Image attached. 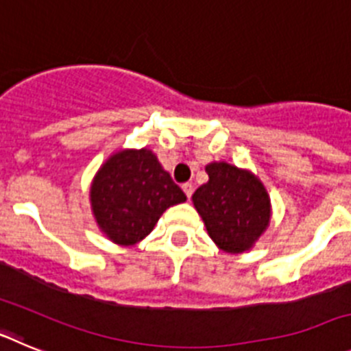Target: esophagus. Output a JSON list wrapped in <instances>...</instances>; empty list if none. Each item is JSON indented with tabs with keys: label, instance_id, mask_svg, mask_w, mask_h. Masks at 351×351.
<instances>
[{
	"label": "esophagus",
	"instance_id": "1",
	"mask_svg": "<svg viewBox=\"0 0 351 351\" xmlns=\"http://www.w3.org/2000/svg\"><path fill=\"white\" fill-rule=\"evenodd\" d=\"M182 191L186 193V197L191 198V195H193V186H191L190 182H186V184H182Z\"/></svg>",
	"mask_w": 351,
	"mask_h": 351
}]
</instances>
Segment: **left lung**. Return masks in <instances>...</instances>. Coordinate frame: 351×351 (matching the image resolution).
<instances>
[{"instance_id":"1","label":"left lung","mask_w":351,"mask_h":351,"mask_svg":"<svg viewBox=\"0 0 351 351\" xmlns=\"http://www.w3.org/2000/svg\"><path fill=\"white\" fill-rule=\"evenodd\" d=\"M209 181L191 200L214 244L225 253H244L255 246L271 223V197L258 176L226 161L206 167Z\"/></svg>"}]
</instances>
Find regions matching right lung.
<instances>
[{
	"label": "right lung",
	"instance_id": "1",
	"mask_svg": "<svg viewBox=\"0 0 351 351\" xmlns=\"http://www.w3.org/2000/svg\"><path fill=\"white\" fill-rule=\"evenodd\" d=\"M184 200L181 188L147 147L119 149L110 154L89 188L96 225L119 246L141 243L161 214Z\"/></svg>",
	"mask_w": 351,
	"mask_h": 351
}]
</instances>
